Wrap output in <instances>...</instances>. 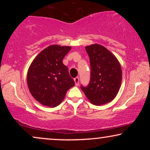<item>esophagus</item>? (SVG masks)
<instances>
[{
	"label": "esophagus",
	"mask_w": 150,
	"mask_h": 150,
	"mask_svg": "<svg viewBox=\"0 0 150 150\" xmlns=\"http://www.w3.org/2000/svg\"><path fill=\"white\" fill-rule=\"evenodd\" d=\"M74 82H75L76 86H79V78L76 77L74 79Z\"/></svg>",
	"instance_id": "esophagus-1"
}]
</instances>
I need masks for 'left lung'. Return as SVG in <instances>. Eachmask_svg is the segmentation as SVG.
Wrapping results in <instances>:
<instances>
[{
	"instance_id": "left-lung-1",
	"label": "left lung",
	"mask_w": 150,
	"mask_h": 150,
	"mask_svg": "<svg viewBox=\"0 0 150 150\" xmlns=\"http://www.w3.org/2000/svg\"><path fill=\"white\" fill-rule=\"evenodd\" d=\"M91 65L90 81L81 89L95 105L110 102L116 97L122 80V71L117 59L105 47L92 44L85 47Z\"/></svg>"
}]
</instances>
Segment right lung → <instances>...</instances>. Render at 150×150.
<instances>
[{
  "instance_id": "obj_1",
  "label": "right lung",
  "mask_w": 150,
  "mask_h": 150,
  "mask_svg": "<svg viewBox=\"0 0 150 150\" xmlns=\"http://www.w3.org/2000/svg\"><path fill=\"white\" fill-rule=\"evenodd\" d=\"M70 46L52 45L43 50L33 61L27 73L28 89L37 101L55 107L64 99L66 92L75 85L63 59Z\"/></svg>"
}]
</instances>
